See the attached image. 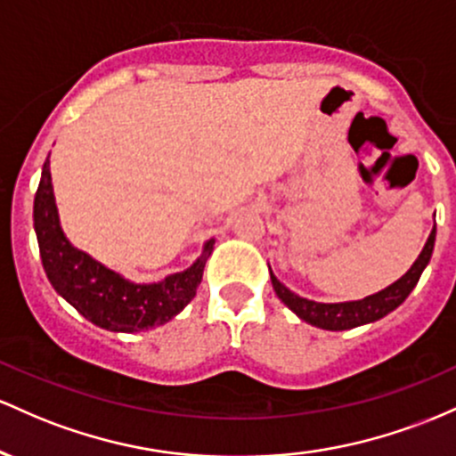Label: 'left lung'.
I'll list each match as a JSON object with an SVG mask.
<instances>
[{"label": "left lung", "mask_w": 456, "mask_h": 456, "mask_svg": "<svg viewBox=\"0 0 456 456\" xmlns=\"http://www.w3.org/2000/svg\"><path fill=\"white\" fill-rule=\"evenodd\" d=\"M435 245V228L428 234L427 245L418 256L416 263L411 265V269L403 275L401 280L387 286V289L379 290V293L364 297L360 301H345V304H319V301L304 299V297L290 293L286 286L271 273V284H273L275 295L289 305L290 310L299 316L305 323L321 327V330L330 331H342V330H353L357 325L372 323V321H379L386 314H390L392 310H396L403 301L407 299L409 293L413 290V286L420 280L424 267L428 265L433 254Z\"/></svg>", "instance_id": "8db88e82"}]
</instances>
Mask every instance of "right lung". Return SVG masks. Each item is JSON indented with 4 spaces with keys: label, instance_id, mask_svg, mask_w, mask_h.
<instances>
[{
    "label": "right lung",
    "instance_id": "1",
    "mask_svg": "<svg viewBox=\"0 0 456 456\" xmlns=\"http://www.w3.org/2000/svg\"><path fill=\"white\" fill-rule=\"evenodd\" d=\"M34 228L51 286L90 323L107 331L151 330L174 319L196 297L213 239L191 267L157 284H133L70 245L60 228L49 157L34 198Z\"/></svg>",
    "mask_w": 456,
    "mask_h": 456
}]
</instances>
